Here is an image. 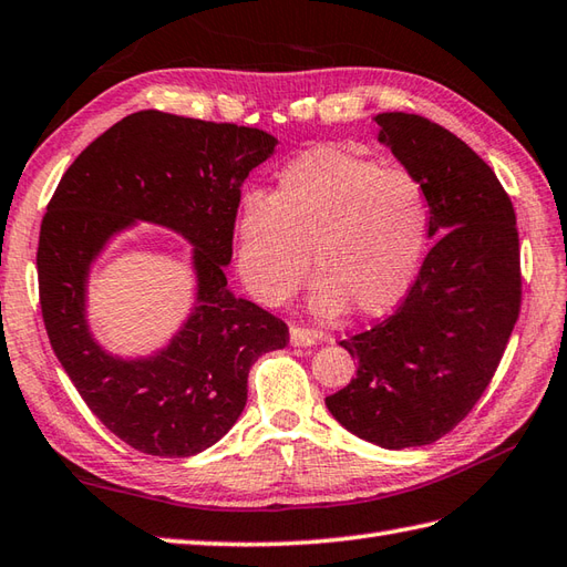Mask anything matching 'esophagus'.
Listing matches in <instances>:
<instances>
[{"mask_svg":"<svg viewBox=\"0 0 567 567\" xmlns=\"http://www.w3.org/2000/svg\"><path fill=\"white\" fill-rule=\"evenodd\" d=\"M324 342V334L316 330H306V327H291V344L293 347H316Z\"/></svg>","mask_w":567,"mask_h":567,"instance_id":"obj_1","label":"esophagus"}]
</instances>
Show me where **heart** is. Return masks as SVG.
Here are the masks:
<instances>
[{"label":"heart","instance_id":"obj_1","mask_svg":"<svg viewBox=\"0 0 567 567\" xmlns=\"http://www.w3.org/2000/svg\"><path fill=\"white\" fill-rule=\"evenodd\" d=\"M430 228L422 184L342 150L293 159L274 194L249 192L235 218V261L261 306H284L306 271L308 308L379 318L408 296Z\"/></svg>","mask_w":567,"mask_h":567}]
</instances>
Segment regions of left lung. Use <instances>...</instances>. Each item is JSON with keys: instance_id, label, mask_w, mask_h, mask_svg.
<instances>
[{"instance_id": "left-lung-1", "label": "left lung", "mask_w": 567, "mask_h": 567, "mask_svg": "<svg viewBox=\"0 0 567 567\" xmlns=\"http://www.w3.org/2000/svg\"><path fill=\"white\" fill-rule=\"evenodd\" d=\"M379 141L424 188L430 237L400 308L342 344L357 375L324 398L371 444L410 449L449 434L493 381L522 308L519 233L495 172L417 113H379Z\"/></svg>"}]
</instances>
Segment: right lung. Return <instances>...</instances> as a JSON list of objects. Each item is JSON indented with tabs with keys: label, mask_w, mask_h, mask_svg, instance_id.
I'll return each mask as SVG.
<instances>
[{
	"label": "right lung",
	"mask_w": 567,
	"mask_h": 567,
	"mask_svg": "<svg viewBox=\"0 0 567 567\" xmlns=\"http://www.w3.org/2000/svg\"><path fill=\"white\" fill-rule=\"evenodd\" d=\"M276 143L247 125L137 111L99 135L50 198L35 255L50 347L86 408L135 451L186 458L216 444L245 410L251 363L288 342L286 322L225 279L240 186ZM135 221L195 247L197 300L165 350L123 360L89 332L85 281L110 237Z\"/></svg>",
	"instance_id": "obj_1"
}]
</instances>
